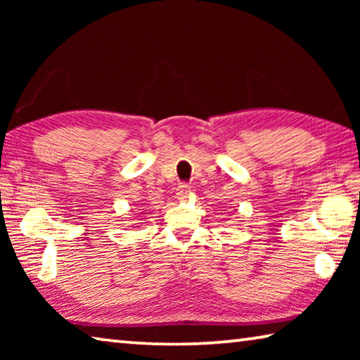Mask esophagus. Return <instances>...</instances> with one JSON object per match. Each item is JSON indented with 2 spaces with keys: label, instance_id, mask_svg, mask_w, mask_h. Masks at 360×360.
<instances>
[{
  "label": "esophagus",
  "instance_id": "34e87169",
  "mask_svg": "<svg viewBox=\"0 0 360 360\" xmlns=\"http://www.w3.org/2000/svg\"><path fill=\"white\" fill-rule=\"evenodd\" d=\"M188 195H191V187L187 184H179L178 188H176V197L179 200H186Z\"/></svg>",
  "mask_w": 360,
  "mask_h": 360
}]
</instances>
